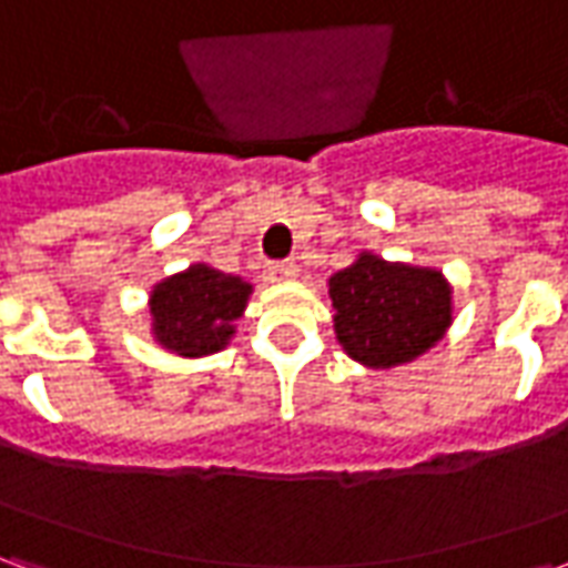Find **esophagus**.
Listing matches in <instances>:
<instances>
[{
  "label": "esophagus",
  "instance_id": "34e87169",
  "mask_svg": "<svg viewBox=\"0 0 568 568\" xmlns=\"http://www.w3.org/2000/svg\"><path fill=\"white\" fill-rule=\"evenodd\" d=\"M271 280L273 283H288V280H297V264L295 261H280V264H271Z\"/></svg>",
  "mask_w": 568,
  "mask_h": 568
}]
</instances>
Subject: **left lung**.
I'll use <instances>...</instances> for the list:
<instances>
[{
    "label": "left lung",
    "instance_id": "left-lung-1",
    "mask_svg": "<svg viewBox=\"0 0 568 568\" xmlns=\"http://www.w3.org/2000/svg\"><path fill=\"white\" fill-rule=\"evenodd\" d=\"M334 334L365 368H395L438 344L453 322L450 283L432 267L362 252L328 280Z\"/></svg>",
    "mask_w": 568,
    "mask_h": 568
}]
</instances>
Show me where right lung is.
Returning <instances> with one entry per match:
<instances>
[{
	"label": "right lung",
	"mask_w": 568,
	"mask_h": 568,
	"mask_svg": "<svg viewBox=\"0 0 568 568\" xmlns=\"http://www.w3.org/2000/svg\"><path fill=\"white\" fill-rule=\"evenodd\" d=\"M252 285L210 264H191L151 288V334L185 358L219 353L234 337Z\"/></svg>",
	"instance_id": "right-lung-1"
}]
</instances>
